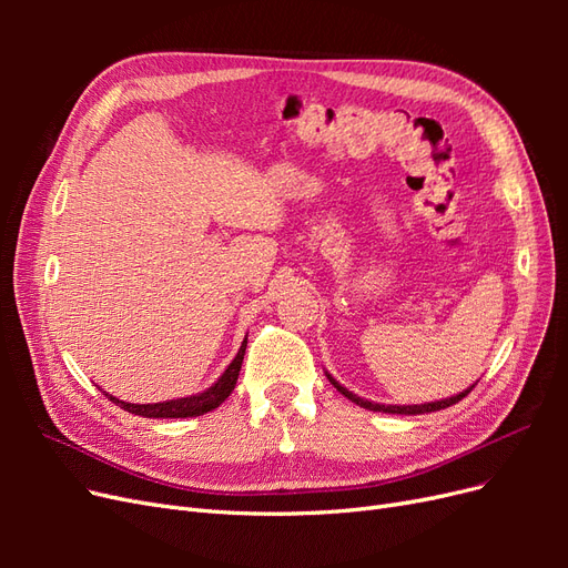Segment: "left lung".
Returning a JSON list of instances; mask_svg holds the SVG:
<instances>
[{
	"label": "left lung",
	"mask_w": 568,
	"mask_h": 568,
	"mask_svg": "<svg viewBox=\"0 0 568 568\" xmlns=\"http://www.w3.org/2000/svg\"><path fill=\"white\" fill-rule=\"evenodd\" d=\"M326 379H329L332 384H334V388L341 393V395H346L348 400H353L355 405H359V407H365V409H372V412H386V415H424V412H436V409H445V407H450V405H455V403H459L464 395H469L471 393V388L476 386H471V388H467V390H462V393H457V395H453V398H445V400H436V403H426V405H379V403H369V400H363V398H357V395H353L348 388H343L336 379H332L329 374H326Z\"/></svg>",
	"instance_id": "1"
}]
</instances>
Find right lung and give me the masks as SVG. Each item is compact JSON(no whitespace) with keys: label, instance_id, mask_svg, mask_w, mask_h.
<instances>
[{"label":"right lung","instance_id":"obj_1","mask_svg":"<svg viewBox=\"0 0 568 568\" xmlns=\"http://www.w3.org/2000/svg\"><path fill=\"white\" fill-rule=\"evenodd\" d=\"M244 353H246V341L242 343V348H239L236 357L230 363V367L225 369V374L220 376V379L199 395H192V398H178V400H168V403H153V405H134V403H123L109 395V398L125 412H132V415H140V417H151V419H184V417H199L205 415V412L215 409L217 405L225 403L230 398V393L236 386L239 379V369H242L244 363Z\"/></svg>","mask_w":568,"mask_h":568}]
</instances>
